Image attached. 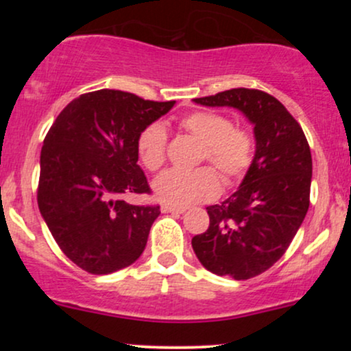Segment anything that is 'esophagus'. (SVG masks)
Masks as SVG:
<instances>
[{
  "mask_svg": "<svg viewBox=\"0 0 351 351\" xmlns=\"http://www.w3.org/2000/svg\"><path fill=\"white\" fill-rule=\"evenodd\" d=\"M162 211L163 213H176V215H183V213L186 211V209L180 208V206H171V204H163Z\"/></svg>",
  "mask_w": 351,
  "mask_h": 351,
  "instance_id": "1",
  "label": "esophagus"
}]
</instances>
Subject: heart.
<instances>
[{
  "label": "heart",
  "instance_id": "heart-1",
  "mask_svg": "<svg viewBox=\"0 0 351 351\" xmlns=\"http://www.w3.org/2000/svg\"><path fill=\"white\" fill-rule=\"evenodd\" d=\"M180 127L203 143L199 162H209L226 184L239 181L251 168L254 160V136L243 127H234L232 120L216 112L196 110L181 117ZM167 130L155 122L145 127L136 140V150L142 163L155 171L167 158ZM155 196L171 206H189L216 198L221 191V180L213 168L196 170H167L153 181Z\"/></svg>",
  "mask_w": 351,
  "mask_h": 351
}]
</instances>
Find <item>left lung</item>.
<instances>
[{
  "label": "left lung",
  "mask_w": 351,
  "mask_h": 351,
  "mask_svg": "<svg viewBox=\"0 0 351 351\" xmlns=\"http://www.w3.org/2000/svg\"><path fill=\"white\" fill-rule=\"evenodd\" d=\"M195 102L237 108L254 125L251 168L236 193L206 208L209 228L191 239L193 251L209 272L251 279L284 256L307 215L312 183L308 142L299 122L267 92L241 87Z\"/></svg>",
  "instance_id": "obj_1"
}]
</instances>
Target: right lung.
<instances>
[{"label":"right lung","mask_w":351,"mask_h":351,"mask_svg":"<svg viewBox=\"0 0 351 351\" xmlns=\"http://www.w3.org/2000/svg\"><path fill=\"white\" fill-rule=\"evenodd\" d=\"M173 106L102 88L72 100L47 132L39 211L60 251L84 271L110 274L142 256L160 206L128 204L122 196L150 193L136 140Z\"/></svg>","instance_id":"add662e5"}]
</instances>
